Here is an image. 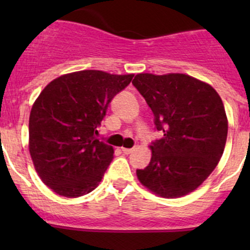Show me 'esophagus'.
Here are the masks:
<instances>
[{"label": "esophagus", "mask_w": 250, "mask_h": 250, "mask_svg": "<svg viewBox=\"0 0 250 250\" xmlns=\"http://www.w3.org/2000/svg\"><path fill=\"white\" fill-rule=\"evenodd\" d=\"M122 151H123V153H125V155H129V153H132L133 151H134V148H127V147H122Z\"/></svg>", "instance_id": "esophagus-1"}]
</instances>
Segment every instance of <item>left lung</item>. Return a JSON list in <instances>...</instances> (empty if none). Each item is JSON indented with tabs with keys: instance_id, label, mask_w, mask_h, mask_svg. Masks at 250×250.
<instances>
[{
	"instance_id": "1",
	"label": "left lung",
	"mask_w": 250,
	"mask_h": 250,
	"mask_svg": "<svg viewBox=\"0 0 250 250\" xmlns=\"http://www.w3.org/2000/svg\"><path fill=\"white\" fill-rule=\"evenodd\" d=\"M133 85L153 113L162 138L152 157L137 169L144 186L162 197L192 192L215 169L228 138V118L213 87L184 74H139Z\"/></svg>"
}]
</instances>
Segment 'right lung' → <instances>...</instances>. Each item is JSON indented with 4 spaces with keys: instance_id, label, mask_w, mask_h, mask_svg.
I'll list each match as a JSON object with an SVG mask.
<instances>
[{
    "instance_id": "right-lung-1",
    "label": "right lung",
    "mask_w": 250,
    "mask_h": 250,
    "mask_svg": "<svg viewBox=\"0 0 250 250\" xmlns=\"http://www.w3.org/2000/svg\"><path fill=\"white\" fill-rule=\"evenodd\" d=\"M133 77L72 72L52 81L37 98L29 120L30 155L40 178L58 195L80 197L102 180L113 148L98 139V128Z\"/></svg>"
}]
</instances>
